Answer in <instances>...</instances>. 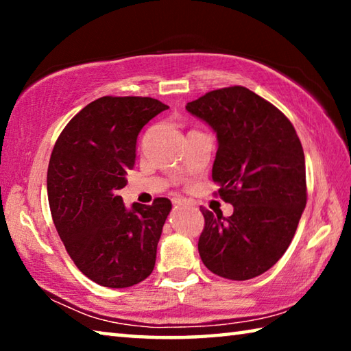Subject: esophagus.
Wrapping results in <instances>:
<instances>
[{"label": "esophagus", "mask_w": 351, "mask_h": 351, "mask_svg": "<svg viewBox=\"0 0 351 351\" xmlns=\"http://www.w3.org/2000/svg\"><path fill=\"white\" fill-rule=\"evenodd\" d=\"M184 199H175V204H182Z\"/></svg>", "instance_id": "obj_1"}]
</instances>
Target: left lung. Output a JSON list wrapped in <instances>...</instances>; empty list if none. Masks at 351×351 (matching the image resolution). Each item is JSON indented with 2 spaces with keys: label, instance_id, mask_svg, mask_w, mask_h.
<instances>
[{
  "label": "left lung",
  "instance_id": "left-lung-1",
  "mask_svg": "<svg viewBox=\"0 0 351 351\" xmlns=\"http://www.w3.org/2000/svg\"><path fill=\"white\" fill-rule=\"evenodd\" d=\"M217 133L212 180L234 206L228 218L201 209L198 241L206 268L229 280H249L287 251L306 206L305 156L293 123L245 86L221 88L186 105Z\"/></svg>",
  "mask_w": 351,
  "mask_h": 351
}]
</instances>
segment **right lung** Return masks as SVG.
Returning <instances> with one entry per match:
<instances>
[{
    "label": "right lung",
    "mask_w": 351,
    "mask_h": 351,
    "mask_svg": "<svg viewBox=\"0 0 351 351\" xmlns=\"http://www.w3.org/2000/svg\"><path fill=\"white\" fill-rule=\"evenodd\" d=\"M167 108L152 97H100L71 119L52 150L47 198L56 229L77 268L102 287H133L154 268L170 199L127 209L117 193L141 130Z\"/></svg>",
    "instance_id": "1"
}]
</instances>
